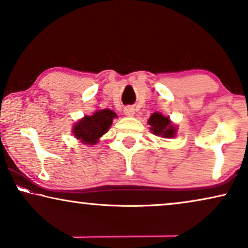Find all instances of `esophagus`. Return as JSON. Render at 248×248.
<instances>
[{"label":"esophagus","instance_id":"34e87169","mask_svg":"<svg viewBox=\"0 0 248 248\" xmlns=\"http://www.w3.org/2000/svg\"><path fill=\"white\" fill-rule=\"evenodd\" d=\"M124 114L126 115V116H133L134 115V108L131 107V106H127L124 108Z\"/></svg>","mask_w":248,"mask_h":248}]
</instances>
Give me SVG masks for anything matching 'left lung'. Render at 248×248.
<instances>
[{
  "label": "left lung",
  "instance_id": "obj_1",
  "mask_svg": "<svg viewBox=\"0 0 248 248\" xmlns=\"http://www.w3.org/2000/svg\"><path fill=\"white\" fill-rule=\"evenodd\" d=\"M150 125L152 133L162 138H174L176 134V128L170 123L168 117H165L160 113H154L148 121Z\"/></svg>",
  "mask_w": 248,
  "mask_h": 248
}]
</instances>
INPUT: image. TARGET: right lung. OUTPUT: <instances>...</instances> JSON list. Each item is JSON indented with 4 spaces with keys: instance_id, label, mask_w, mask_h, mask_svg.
Returning <instances> with one entry per match:
<instances>
[{
    "instance_id": "right-lung-1",
    "label": "right lung",
    "mask_w": 248,
    "mask_h": 248,
    "mask_svg": "<svg viewBox=\"0 0 248 248\" xmlns=\"http://www.w3.org/2000/svg\"><path fill=\"white\" fill-rule=\"evenodd\" d=\"M114 117H116V114L113 110H98L91 116H84L74 125L73 133L84 143L94 144L101 135L109 130Z\"/></svg>"
}]
</instances>
